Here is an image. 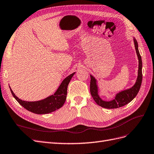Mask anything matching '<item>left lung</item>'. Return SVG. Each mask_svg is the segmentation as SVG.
Segmentation results:
<instances>
[{"instance_id":"1","label":"left lung","mask_w":154,"mask_h":154,"mask_svg":"<svg viewBox=\"0 0 154 154\" xmlns=\"http://www.w3.org/2000/svg\"><path fill=\"white\" fill-rule=\"evenodd\" d=\"M135 49L136 51V53L139 60V69H138V76L136 83L129 89L125 90L120 92L116 94L115 98L110 101H105L102 100L97 93V86L96 85V79L91 75V84H90V91L91 96L93 99L96 101V103L106 109H118L122 107L125 105L130 103L135 97L136 96L137 93L140 89L142 83L143 74H142V60L139 51L138 49V44L136 40L134 38Z\"/></svg>"}]
</instances>
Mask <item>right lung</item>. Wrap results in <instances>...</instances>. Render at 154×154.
I'll return each mask as SVG.
<instances>
[{"label": "right lung", "instance_id": "right-lung-1", "mask_svg": "<svg viewBox=\"0 0 154 154\" xmlns=\"http://www.w3.org/2000/svg\"><path fill=\"white\" fill-rule=\"evenodd\" d=\"M74 73L75 72L70 74L64 79L57 92L53 95L46 97L42 100L36 101H26L22 100L15 96L11 88H10L13 97L26 110L37 114H48L61 108L64 104L67 97V87Z\"/></svg>", "mask_w": 154, "mask_h": 154}]
</instances>
